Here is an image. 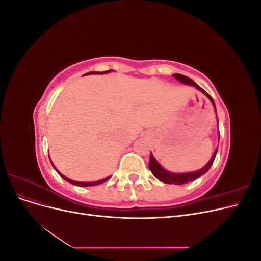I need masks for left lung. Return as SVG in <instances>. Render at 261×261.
<instances>
[{
  "label": "left lung",
  "instance_id": "8db88e82",
  "mask_svg": "<svg viewBox=\"0 0 261 261\" xmlns=\"http://www.w3.org/2000/svg\"><path fill=\"white\" fill-rule=\"evenodd\" d=\"M173 77L176 78V80L180 83H183L185 85H191L194 86L195 88L198 89L199 91H201L204 96H206L210 101L211 103L213 105V108H215V111L217 113V109H216V105H215V101L213 99L209 96V94L204 91L201 87H199L197 85L193 80L191 78H188L184 75H180V74H174ZM219 123V122H218ZM219 138H220V134H219ZM218 152V148L215 150V152H213L211 159L209 160V162L204 165V167L200 170H197L194 172H186V173H174V172H170L168 170H165L162 165L155 160V158L152 155V153L150 154V160H149V169L150 171L152 172V174L159 179L162 183H167V184H175V185H181V184H185V183H189V181H193L195 179H197L198 177H200L201 175H203L204 173L208 172V170L211 168V165L215 161V158L217 155Z\"/></svg>",
  "mask_w": 261,
  "mask_h": 261
}]
</instances>
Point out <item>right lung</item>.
<instances>
[{
	"instance_id": "add662e5",
	"label": "right lung",
	"mask_w": 261,
	"mask_h": 261,
	"mask_svg": "<svg viewBox=\"0 0 261 261\" xmlns=\"http://www.w3.org/2000/svg\"><path fill=\"white\" fill-rule=\"evenodd\" d=\"M110 72H112V69L106 70V72H89V73H87V74H85V75H91V74H107V73H110ZM50 161H51V158H50ZM51 163H52V165H53L54 170L59 173L60 176H61L63 179H65L66 181H68V183L73 184V185H77V186H82V187H86V186H96V185H99V184L105 183V181H107L108 179H110V177H111V176H108V177H106V178H103V179L96 180V181H77V180L69 179V178H67L65 175H63L62 173H61L60 171H58V170H57V168L54 167V164H53V162H52V161H51Z\"/></svg>"
}]
</instances>
